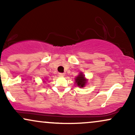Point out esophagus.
Masks as SVG:
<instances>
[{
    "mask_svg": "<svg viewBox=\"0 0 135 135\" xmlns=\"http://www.w3.org/2000/svg\"><path fill=\"white\" fill-rule=\"evenodd\" d=\"M59 76L60 77H64L65 76V74L64 73H59Z\"/></svg>",
    "mask_w": 135,
    "mask_h": 135,
    "instance_id": "obj_1",
    "label": "esophagus"
}]
</instances>
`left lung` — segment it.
Segmentation results:
<instances>
[{
  "label": "left lung",
  "instance_id": "left-lung-1",
  "mask_svg": "<svg viewBox=\"0 0 135 135\" xmlns=\"http://www.w3.org/2000/svg\"><path fill=\"white\" fill-rule=\"evenodd\" d=\"M86 79H85L84 75L83 74H80L79 75L75 78V82H76L77 86H79L80 88H83L85 86V84H86Z\"/></svg>",
  "mask_w": 135,
  "mask_h": 135
}]
</instances>
